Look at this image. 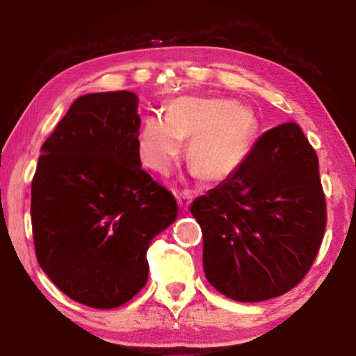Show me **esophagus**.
<instances>
[{"label":"esophagus","instance_id":"esophagus-1","mask_svg":"<svg viewBox=\"0 0 356 356\" xmlns=\"http://www.w3.org/2000/svg\"><path fill=\"white\" fill-rule=\"evenodd\" d=\"M191 199H193V196L189 191H181L179 194H177V201H178L179 209H181V212L188 211L189 204H191Z\"/></svg>","mask_w":356,"mask_h":356}]
</instances>
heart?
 I'll list each match as a JSON object with an SVG mask.
<instances>
[{
	"mask_svg": "<svg viewBox=\"0 0 356 356\" xmlns=\"http://www.w3.org/2000/svg\"><path fill=\"white\" fill-rule=\"evenodd\" d=\"M259 121L254 111L235 100L183 95L167 106V118L147 116L136 134L144 165L168 173L188 143L194 177L225 181L240 170L254 147Z\"/></svg>",
	"mask_w": 356,
	"mask_h": 356,
	"instance_id": "b5f03b06",
	"label": "heart"
}]
</instances>
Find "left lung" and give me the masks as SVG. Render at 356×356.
Here are the masks:
<instances>
[{"label":"left lung","mask_w":356,"mask_h":356,"mask_svg":"<svg viewBox=\"0 0 356 356\" xmlns=\"http://www.w3.org/2000/svg\"><path fill=\"white\" fill-rule=\"evenodd\" d=\"M191 213L204 236V274L217 291L256 303L293 289L325 228L318 155L300 126L262 134L232 178L194 199Z\"/></svg>","instance_id":"8db88e82"}]
</instances>
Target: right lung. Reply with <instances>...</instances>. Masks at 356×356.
I'll return each instance as SVG.
<instances>
[{
  "label": "right lung",
  "instance_id": "1",
  "mask_svg": "<svg viewBox=\"0 0 356 356\" xmlns=\"http://www.w3.org/2000/svg\"><path fill=\"white\" fill-rule=\"evenodd\" d=\"M134 92L77 97L42 145L32 179L37 261L53 284L97 309L147 284V250L177 220L172 193L143 170Z\"/></svg>",
  "mask_w": 356,
  "mask_h": 356
}]
</instances>
